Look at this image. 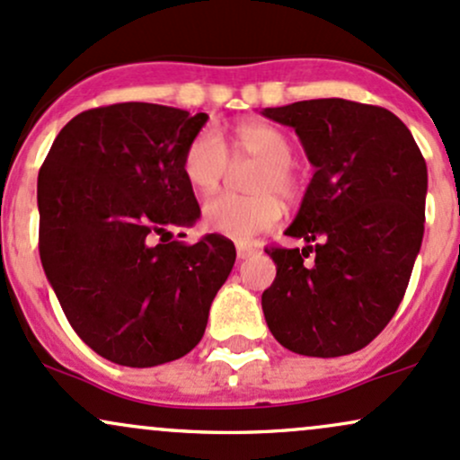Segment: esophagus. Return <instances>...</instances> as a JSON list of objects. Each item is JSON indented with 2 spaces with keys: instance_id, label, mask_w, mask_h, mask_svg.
Returning a JSON list of instances; mask_svg holds the SVG:
<instances>
[{
  "instance_id": "1",
  "label": "esophagus",
  "mask_w": 460,
  "mask_h": 460,
  "mask_svg": "<svg viewBox=\"0 0 460 460\" xmlns=\"http://www.w3.org/2000/svg\"><path fill=\"white\" fill-rule=\"evenodd\" d=\"M254 254H258L256 247L245 245V243L236 245V256H239V258H250V256H254Z\"/></svg>"
}]
</instances>
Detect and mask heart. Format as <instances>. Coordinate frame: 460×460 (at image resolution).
I'll list each match as a JSON object with an SVG mask.
<instances>
[{"mask_svg":"<svg viewBox=\"0 0 460 460\" xmlns=\"http://www.w3.org/2000/svg\"><path fill=\"white\" fill-rule=\"evenodd\" d=\"M236 154L261 163L252 182L256 195L219 193L204 204V226L217 234L236 241H252L273 228L282 217V202L293 198L297 175L293 172V146L280 128L265 121H245L236 128ZM230 169V149L217 128H202L184 149L182 172L187 182L199 193L219 187Z\"/></svg>","mask_w":460,"mask_h":460,"instance_id":"b5f03b06","label":"heart"}]
</instances>
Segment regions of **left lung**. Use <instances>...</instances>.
Instances as JSON below:
<instances>
[{"mask_svg": "<svg viewBox=\"0 0 460 460\" xmlns=\"http://www.w3.org/2000/svg\"><path fill=\"white\" fill-rule=\"evenodd\" d=\"M262 115L296 130L314 173L285 230L306 247L265 250L262 313L276 341L317 358L363 349L391 322L424 239L428 169L409 128L380 106L308 100Z\"/></svg>", "mask_w": 460, "mask_h": 460, "instance_id": "8db88e82", "label": "left lung"}]
</instances>
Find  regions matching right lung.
Masks as SVG:
<instances>
[{"label": "right lung", "mask_w": 460, "mask_h": 460, "mask_svg": "<svg viewBox=\"0 0 460 460\" xmlns=\"http://www.w3.org/2000/svg\"><path fill=\"white\" fill-rule=\"evenodd\" d=\"M206 112L126 102L84 111L58 132L39 172V252L71 328L126 367L189 354L236 250L219 234L164 241L199 204L182 172Z\"/></svg>", "instance_id": "1"}]
</instances>
